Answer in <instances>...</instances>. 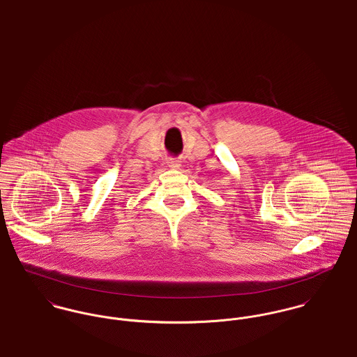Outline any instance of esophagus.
<instances>
[{
  "mask_svg": "<svg viewBox=\"0 0 357 357\" xmlns=\"http://www.w3.org/2000/svg\"><path fill=\"white\" fill-rule=\"evenodd\" d=\"M167 166L172 167V169H180L181 160L178 158H169L167 159Z\"/></svg>",
  "mask_w": 357,
  "mask_h": 357,
  "instance_id": "obj_1",
  "label": "esophagus"
}]
</instances>
